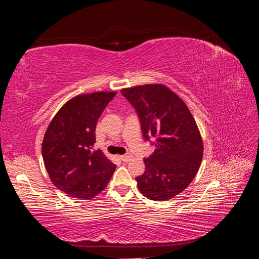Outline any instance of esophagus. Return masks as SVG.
<instances>
[{"label": "esophagus", "instance_id": "esophagus-1", "mask_svg": "<svg viewBox=\"0 0 259 259\" xmlns=\"http://www.w3.org/2000/svg\"><path fill=\"white\" fill-rule=\"evenodd\" d=\"M120 159L123 162H130L133 159V155L132 154H124V155H120Z\"/></svg>", "mask_w": 259, "mask_h": 259}]
</instances>
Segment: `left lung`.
I'll list each match as a JSON object with an SVG mask.
<instances>
[{
    "label": "left lung",
    "instance_id": "left-lung-1",
    "mask_svg": "<svg viewBox=\"0 0 259 259\" xmlns=\"http://www.w3.org/2000/svg\"><path fill=\"white\" fill-rule=\"evenodd\" d=\"M139 115L144 137H154L155 150L136 177L139 191L153 201H167L190 185L203 156L201 133L189 108L163 84L121 90Z\"/></svg>",
    "mask_w": 259,
    "mask_h": 259
}]
</instances>
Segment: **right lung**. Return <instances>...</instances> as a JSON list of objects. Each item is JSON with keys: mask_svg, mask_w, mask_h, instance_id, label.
<instances>
[{"mask_svg": "<svg viewBox=\"0 0 259 259\" xmlns=\"http://www.w3.org/2000/svg\"><path fill=\"white\" fill-rule=\"evenodd\" d=\"M116 92L80 94L62 106L45 132L42 155L52 183L71 198L92 200L107 187L116 165L96 143L97 120Z\"/></svg>", "mask_w": 259, "mask_h": 259, "instance_id": "add662e5", "label": "right lung"}]
</instances>
